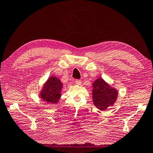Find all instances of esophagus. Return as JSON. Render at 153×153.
Here are the masks:
<instances>
[{
	"label": "esophagus",
	"instance_id": "obj_1",
	"mask_svg": "<svg viewBox=\"0 0 153 153\" xmlns=\"http://www.w3.org/2000/svg\"><path fill=\"white\" fill-rule=\"evenodd\" d=\"M75 83H76V85H78V86H79V85H81V84H82V80L81 79H76L75 80Z\"/></svg>",
	"mask_w": 153,
	"mask_h": 153
}]
</instances>
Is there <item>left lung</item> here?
I'll return each instance as SVG.
<instances>
[{
  "label": "left lung",
  "instance_id": "1",
  "mask_svg": "<svg viewBox=\"0 0 153 153\" xmlns=\"http://www.w3.org/2000/svg\"><path fill=\"white\" fill-rule=\"evenodd\" d=\"M92 94L95 107L100 111H105L108 107H113L117 101L118 91L99 77L92 83Z\"/></svg>",
  "mask_w": 153,
  "mask_h": 153
}]
</instances>
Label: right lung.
<instances>
[{
  "instance_id": "add662e5",
  "label": "right lung",
  "mask_w": 153,
  "mask_h": 153,
  "mask_svg": "<svg viewBox=\"0 0 153 153\" xmlns=\"http://www.w3.org/2000/svg\"><path fill=\"white\" fill-rule=\"evenodd\" d=\"M63 86V84L57 77L55 76L49 77L39 92L40 98L42 101L50 104H57L61 97Z\"/></svg>"
}]
</instances>
